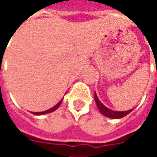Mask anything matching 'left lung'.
I'll return each instance as SVG.
<instances>
[{
  "instance_id": "left-lung-1",
  "label": "left lung",
  "mask_w": 157,
  "mask_h": 157,
  "mask_svg": "<svg viewBox=\"0 0 157 157\" xmlns=\"http://www.w3.org/2000/svg\"><path fill=\"white\" fill-rule=\"evenodd\" d=\"M94 98H95V102L98 108V110L100 111V113H102V115L106 116L108 118H121L123 117H124L127 114H128L129 113L131 112L132 109L130 110H128V111H124V112H121V111H113V110H111V109H108L107 107L102 104V102H100V100L98 98V96L97 94H94Z\"/></svg>"
}]
</instances>
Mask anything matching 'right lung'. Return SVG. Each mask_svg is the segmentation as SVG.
Instances as JSON below:
<instances>
[{
	"mask_svg": "<svg viewBox=\"0 0 157 157\" xmlns=\"http://www.w3.org/2000/svg\"><path fill=\"white\" fill-rule=\"evenodd\" d=\"M62 100H63V99H62ZM62 100H60V101H59V102L55 106V107H53V108H51V109L46 110V111H44V112H34V113H32L33 114H35V115H43V114H45V113H49L54 112L55 110H56V109H58L59 107L60 106V104H61V102H62Z\"/></svg>",
	"mask_w": 157,
	"mask_h": 157,
	"instance_id": "1",
	"label": "right lung"
}]
</instances>
